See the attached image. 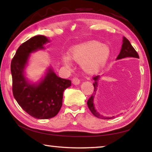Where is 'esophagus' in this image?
I'll list each match as a JSON object with an SVG mask.
<instances>
[{
  "instance_id": "1",
  "label": "esophagus",
  "mask_w": 152,
  "mask_h": 152,
  "mask_svg": "<svg viewBox=\"0 0 152 152\" xmlns=\"http://www.w3.org/2000/svg\"><path fill=\"white\" fill-rule=\"evenodd\" d=\"M72 82H73V83L75 86H77L79 84H80V79L77 77H74L73 79V81Z\"/></svg>"
}]
</instances>
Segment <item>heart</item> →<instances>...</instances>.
<instances>
[{
  "label": "heart",
  "instance_id": "1",
  "mask_svg": "<svg viewBox=\"0 0 152 152\" xmlns=\"http://www.w3.org/2000/svg\"><path fill=\"white\" fill-rule=\"evenodd\" d=\"M110 54V50L108 46L95 39H91L72 47L69 52V56H63L62 62L64 66L69 67L72 60L79 63L84 73L95 75L105 66Z\"/></svg>",
  "mask_w": 152,
  "mask_h": 152
}]
</instances>
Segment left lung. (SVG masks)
<instances>
[{
    "instance_id": "1",
    "label": "left lung",
    "mask_w": 152,
    "mask_h": 152,
    "mask_svg": "<svg viewBox=\"0 0 152 152\" xmlns=\"http://www.w3.org/2000/svg\"><path fill=\"white\" fill-rule=\"evenodd\" d=\"M128 57H133V58H139V55L137 52L135 51V50L133 48V47L131 45L130 42H129L127 39H126L125 37H123V44H122L121 46V49L120 51V53H119L118 56H117L116 60H120V59H123L125 58H128ZM102 76H96L93 78L94 79V83L93 86L94 87V93L92 94L89 99L88 100V106L89 110L91 112L94 116H96L97 118H102V119H111V118H114V116H104L102 115H101L98 111L96 110V109L95 108V104H94V98H95L97 89H98V83L99 79H100Z\"/></svg>"
}]
</instances>
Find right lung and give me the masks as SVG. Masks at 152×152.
Returning a JSON list of instances; mask_svg holds the SVG:
<instances>
[{
  "mask_svg": "<svg viewBox=\"0 0 152 152\" xmlns=\"http://www.w3.org/2000/svg\"><path fill=\"white\" fill-rule=\"evenodd\" d=\"M50 42L42 35L32 37L19 47L11 64L14 98L24 111L38 119L55 116L63 104L64 91L71 86V80L57 76L52 66L37 82L26 77L31 54L45 50L44 44Z\"/></svg>",
  "mask_w": 152,
  "mask_h": 152,
  "instance_id": "right-lung-1",
  "label": "right lung"
}]
</instances>
